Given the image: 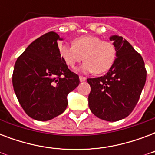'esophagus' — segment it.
I'll use <instances>...</instances> for the list:
<instances>
[{
	"mask_svg": "<svg viewBox=\"0 0 155 155\" xmlns=\"http://www.w3.org/2000/svg\"><path fill=\"white\" fill-rule=\"evenodd\" d=\"M80 82H84V81H85V80H86V78H85L84 76L80 75Z\"/></svg>",
	"mask_w": 155,
	"mask_h": 155,
	"instance_id": "34e87169",
	"label": "esophagus"
}]
</instances>
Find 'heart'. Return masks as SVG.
Wrapping results in <instances>:
<instances>
[{
    "instance_id": "obj_1",
    "label": "heart",
    "mask_w": 155,
    "mask_h": 155,
    "mask_svg": "<svg viewBox=\"0 0 155 155\" xmlns=\"http://www.w3.org/2000/svg\"><path fill=\"white\" fill-rule=\"evenodd\" d=\"M58 52L65 64L75 69L83 59L82 70L86 72L101 74L108 71L117 58L115 45L109 41H102L93 35H83L72 41V46L58 45Z\"/></svg>"
}]
</instances>
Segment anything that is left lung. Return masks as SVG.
<instances>
[{
	"label": "left lung",
	"instance_id": "8db88e82",
	"mask_svg": "<svg viewBox=\"0 0 155 155\" xmlns=\"http://www.w3.org/2000/svg\"><path fill=\"white\" fill-rule=\"evenodd\" d=\"M117 58L106 75L87 79L90 110L97 117L117 121L130 115L137 104L147 80L143 58L121 36L110 38Z\"/></svg>",
	"mask_w": 155,
	"mask_h": 155
}]
</instances>
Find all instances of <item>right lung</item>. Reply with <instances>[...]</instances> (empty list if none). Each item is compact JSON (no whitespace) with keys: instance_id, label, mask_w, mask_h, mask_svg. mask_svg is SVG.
<instances>
[{"instance_id":"right-lung-1","label":"right lung","mask_w":155,"mask_h":155,"mask_svg":"<svg viewBox=\"0 0 155 155\" xmlns=\"http://www.w3.org/2000/svg\"><path fill=\"white\" fill-rule=\"evenodd\" d=\"M55 32H48L30 43L16 61L13 86L18 101L33 119L48 120L63 113L68 93L80 84L58 52Z\"/></svg>"}]
</instances>
